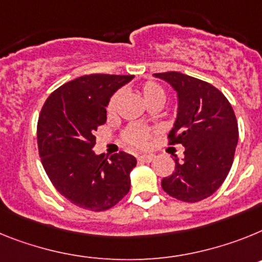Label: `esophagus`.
<instances>
[{
    "instance_id": "esophagus-1",
    "label": "esophagus",
    "mask_w": 262,
    "mask_h": 262,
    "mask_svg": "<svg viewBox=\"0 0 262 262\" xmlns=\"http://www.w3.org/2000/svg\"><path fill=\"white\" fill-rule=\"evenodd\" d=\"M137 159H138V162L149 163V162H151V161H153L154 156H153V154H145V156H138Z\"/></svg>"
}]
</instances>
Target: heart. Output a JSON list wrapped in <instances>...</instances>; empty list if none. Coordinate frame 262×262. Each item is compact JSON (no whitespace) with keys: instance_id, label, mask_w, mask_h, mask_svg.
<instances>
[{"instance_id":"obj_1","label":"heart","mask_w":262,"mask_h":262,"mask_svg":"<svg viewBox=\"0 0 262 262\" xmlns=\"http://www.w3.org/2000/svg\"><path fill=\"white\" fill-rule=\"evenodd\" d=\"M140 92L147 106L156 103H165L166 91L158 83H156V81L149 80L142 84ZM122 96H124L122 91H116L112 96H111V99L108 101V105H106V115H108V117H115V116H117ZM150 136H151V132L146 126H142V125H129V126H126L122 130L121 140L129 147H133V149H144L149 144Z\"/></svg>"}]
</instances>
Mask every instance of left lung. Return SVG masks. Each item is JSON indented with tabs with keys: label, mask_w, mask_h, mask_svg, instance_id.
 <instances>
[{
	"label": "left lung",
	"mask_w": 262,
	"mask_h": 262,
	"mask_svg": "<svg viewBox=\"0 0 262 262\" xmlns=\"http://www.w3.org/2000/svg\"><path fill=\"white\" fill-rule=\"evenodd\" d=\"M178 92V117L169 144L185 146V159L162 179L165 192L195 203L211 196L231 170L238 140L237 120L227 97L212 84L181 72L154 74Z\"/></svg>",
	"instance_id": "8db88e82"
}]
</instances>
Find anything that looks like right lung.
I'll return each instance as SVG.
<instances>
[{"instance_id":"add662e5","label":"right lung","mask_w":262,"mask_h":262,"mask_svg":"<svg viewBox=\"0 0 262 262\" xmlns=\"http://www.w3.org/2000/svg\"><path fill=\"white\" fill-rule=\"evenodd\" d=\"M133 75L91 74L59 87L47 97L36 125L40 161L54 187L75 206L105 211L130 188L137 161L124 151L96 156L95 132L105 124L108 101Z\"/></svg>"}]
</instances>
